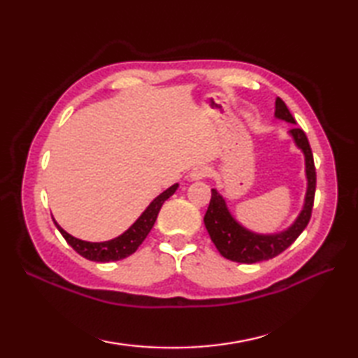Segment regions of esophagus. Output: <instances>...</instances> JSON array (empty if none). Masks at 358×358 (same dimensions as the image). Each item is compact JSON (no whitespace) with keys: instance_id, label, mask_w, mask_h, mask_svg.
Instances as JSON below:
<instances>
[{"instance_id":"esophagus-1","label":"esophagus","mask_w":358,"mask_h":358,"mask_svg":"<svg viewBox=\"0 0 358 358\" xmlns=\"http://www.w3.org/2000/svg\"><path fill=\"white\" fill-rule=\"evenodd\" d=\"M208 175V167L204 166H196L194 167V169L191 171V173H189V178H191L192 181H196V180H201Z\"/></svg>"}]
</instances>
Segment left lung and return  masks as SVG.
Wrapping results in <instances>:
<instances>
[{"label": "left lung", "mask_w": 358, "mask_h": 358, "mask_svg": "<svg viewBox=\"0 0 358 358\" xmlns=\"http://www.w3.org/2000/svg\"><path fill=\"white\" fill-rule=\"evenodd\" d=\"M273 117L286 121L289 124H295L294 117L281 98L275 100ZM289 136L305 157L306 194L301 210L286 229L268 234L248 229L246 226H243L234 217L231 209L227 208L224 196L217 189H212L209 208L206 210V215H204V226H206L209 237L214 241L218 252L227 260L248 264L269 260V258L277 257L291 246L309 223L315 195V167L313 150H310L306 134L301 129L292 127L289 131Z\"/></svg>", "instance_id": "obj_1"}]
</instances>
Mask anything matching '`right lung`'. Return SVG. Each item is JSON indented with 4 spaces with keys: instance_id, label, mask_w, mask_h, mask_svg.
<instances>
[{
    "instance_id": "1",
    "label": "right lung",
    "mask_w": 358,
    "mask_h": 358,
    "mask_svg": "<svg viewBox=\"0 0 358 358\" xmlns=\"http://www.w3.org/2000/svg\"><path fill=\"white\" fill-rule=\"evenodd\" d=\"M177 189H178V183L167 187L166 191H163L149 203V206L143 210V214L136 218L123 234L108 241L80 240L77 237H73V235H71L69 232H66L63 227L55 222V218L52 217V220L53 223H55L59 234H62L64 240L67 241V245L72 246L75 252H78L81 257H85L87 260L96 262V263L118 262V260H123V258L129 255H132L135 250L138 249V246L144 241V238L148 237L152 226H154L163 203L169 199L171 195H173Z\"/></svg>"
}]
</instances>
